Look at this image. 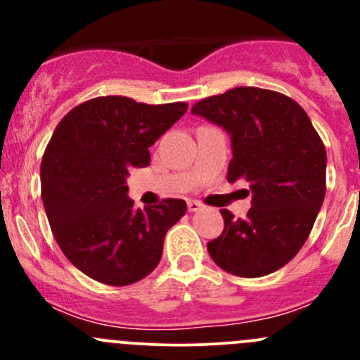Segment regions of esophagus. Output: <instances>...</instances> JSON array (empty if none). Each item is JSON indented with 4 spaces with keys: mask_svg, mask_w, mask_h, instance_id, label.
Masks as SVG:
<instances>
[{
    "mask_svg": "<svg viewBox=\"0 0 360 360\" xmlns=\"http://www.w3.org/2000/svg\"><path fill=\"white\" fill-rule=\"evenodd\" d=\"M202 209V203L200 202H197V200H190L188 202V210H190V212H198V210Z\"/></svg>",
    "mask_w": 360,
    "mask_h": 360,
    "instance_id": "obj_1",
    "label": "esophagus"
}]
</instances>
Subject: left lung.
<instances>
[{
  "label": "left lung",
  "mask_w": 360,
  "mask_h": 360,
  "mask_svg": "<svg viewBox=\"0 0 360 360\" xmlns=\"http://www.w3.org/2000/svg\"><path fill=\"white\" fill-rule=\"evenodd\" d=\"M191 112L230 134L228 181H242L252 195L245 219L221 210L224 230L207 244L210 257L237 277L274 274L303 248L324 202V143L303 108L274 90L237 86Z\"/></svg>",
  "instance_id": "left-lung-1"
}]
</instances>
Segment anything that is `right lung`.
<instances>
[{
	"instance_id": "right-lung-1",
	"label": "right lung",
	"mask_w": 360,
	"mask_h": 360,
	"mask_svg": "<svg viewBox=\"0 0 360 360\" xmlns=\"http://www.w3.org/2000/svg\"><path fill=\"white\" fill-rule=\"evenodd\" d=\"M186 110L106 96L78 104L57 125L39 169L43 205L64 256L94 281L129 285L158 266L186 202L136 209L127 176L150 165V146Z\"/></svg>"
}]
</instances>
